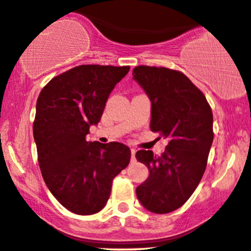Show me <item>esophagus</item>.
I'll list each match as a JSON object with an SVG mask.
<instances>
[{
  "label": "esophagus",
  "instance_id": "34e87169",
  "mask_svg": "<svg viewBox=\"0 0 251 251\" xmlns=\"http://www.w3.org/2000/svg\"><path fill=\"white\" fill-rule=\"evenodd\" d=\"M131 154H132V157H131V162L134 163L135 162V149L132 148L131 149Z\"/></svg>",
  "mask_w": 251,
  "mask_h": 251
}]
</instances>
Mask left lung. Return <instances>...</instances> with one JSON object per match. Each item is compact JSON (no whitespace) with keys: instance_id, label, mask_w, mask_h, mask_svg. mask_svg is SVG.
<instances>
[{"instance_id":"obj_1","label":"left lung","mask_w":251,"mask_h":251,"mask_svg":"<svg viewBox=\"0 0 251 251\" xmlns=\"http://www.w3.org/2000/svg\"><path fill=\"white\" fill-rule=\"evenodd\" d=\"M132 75L151 102V129L169 140L161 156L136 151V160L149 170L136 197L148 211L169 213L188 201L204 175L214 136L213 113L204 94L183 73L138 66Z\"/></svg>"}]
</instances>
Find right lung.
<instances>
[{
  "instance_id": "obj_1",
  "label": "right lung",
  "mask_w": 251,
  "mask_h": 251,
  "mask_svg": "<svg viewBox=\"0 0 251 251\" xmlns=\"http://www.w3.org/2000/svg\"><path fill=\"white\" fill-rule=\"evenodd\" d=\"M128 71L129 66H77L53 77L37 100L33 138L41 175L56 201L75 214L102 210L113 178L131 160L124 144L85 139Z\"/></svg>"
}]
</instances>
